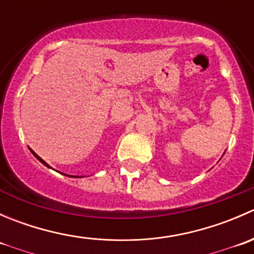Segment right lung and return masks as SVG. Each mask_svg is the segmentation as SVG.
Returning a JSON list of instances; mask_svg holds the SVG:
<instances>
[{
  "instance_id": "add662e5",
  "label": "right lung",
  "mask_w": 254,
  "mask_h": 254,
  "mask_svg": "<svg viewBox=\"0 0 254 254\" xmlns=\"http://www.w3.org/2000/svg\"><path fill=\"white\" fill-rule=\"evenodd\" d=\"M30 151H32V150H30ZM32 153H33V155H34V156H35V157H37V158H38V160H39V161H40V162H42V163H44V165H45V166H47V167H50V166H48V165H47V163H45V162H44V161H43V160H42V158H40V157H39V156H38V155H37V153H34V152H33V151H32Z\"/></svg>"
}]
</instances>
